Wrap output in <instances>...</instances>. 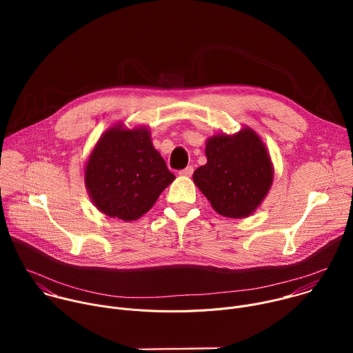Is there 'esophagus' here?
<instances>
[{"mask_svg": "<svg viewBox=\"0 0 353 353\" xmlns=\"http://www.w3.org/2000/svg\"><path fill=\"white\" fill-rule=\"evenodd\" d=\"M192 172H194V168H192V166H187L185 169L180 170L179 174H180V176H184V177H190V176L192 174Z\"/></svg>", "mask_w": 353, "mask_h": 353, "instance_id": "obj_1", "label": "esophagus"}]
</instances>
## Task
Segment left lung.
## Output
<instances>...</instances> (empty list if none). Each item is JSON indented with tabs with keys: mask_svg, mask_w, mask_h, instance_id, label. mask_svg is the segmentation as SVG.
I'll return each instance as SVG.
<instances>
[{
	"mask_svg": "<svg viewBox=\"0 0 353 353\" xmlns=\"http://www.w3.org/2000/svg\"><path fill=\"white\" fill-rule=\"evenodd\" d=\"M207 165L192 180L212 208L226 218H245L261 204L272 184V163L265 145L250 128L208 139Z\"/></svg>",
	"mask_w": 353,
	"mask_h": 353,
	"instance_id": "obj_1",
	"label": "left lung"
}]
</instances>
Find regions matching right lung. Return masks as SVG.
<instances>
[{
  "instance_id": "right-lung-1",
  "label": "right lung",
  "mask_w": 353,
  "mask_h": 353,
  "mask_svg": "<svg viewBox=\"0 0 353 353\" xmlns=\"http://www.w3.org/2000/svg\"><path fill=\"white\" fill-rule=\"evenodd\" d=\"M146 128L113 127L89 157L85 183L93 204L108 216L135 221L174 180Z\"/></svg>"
}]
</instances>
